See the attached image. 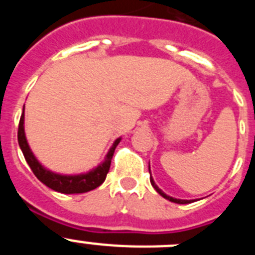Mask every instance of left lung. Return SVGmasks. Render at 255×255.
<instances>
[{
    "label": "left lung",
    "instance_id": "obj_1",
    "mask_svg": "<svg viewBox=\"0 0 255 255\" xmlns=\"http://www.w3.org/2000/svg\"><path fill=\"white\" fill-rule=\"evenodd\" d=\"M149 173H150V166H149ZM150 184H152V186H153V188L155 189V191H157V193H158L159 195H162V197H163L164 199L170 200V202H172V203H177V204H188V203H191V202H194V200L177 199V198H172V197H170V195H167V194H166V193H163V191H162L161 189L158 188V186L155 185V182H154V180H153L152 175H150Z\"/></svg>",
    "mask_w": 255,
    "mask_h": 255
}]
</instances>
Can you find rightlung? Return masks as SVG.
I'll use <instances>...</instances> for the list:
<instances>
[{
    "instance_id": "1",
    "label": "right lung",
    "mask_w": 255,
    "mask_h": 255,
    "mask_svg": "<svg viewBox=\"0 0 255 255\" xmlns=\"http://www.w3.org/2000/svg\"><path fill=\"white\" fill-rule=\"evenodd\" d=\"M24 121H25V117H24V108H22V114L19 123V131H17V140H19L20 149H21L22 154L25 157V161L28 162L29 167L31 168V171L34 172V175L39 181L43 182L44 185L51 188L52 190L64 193V194L87 193V191H91L102 185V182L105 181L106 176H107L110 166H111V159L112 155H114L115 148L121 141V136L114 141L111 148L108 149L107 154L105 155V159L97 167L92 168L88 172L75 173V175H64V173L53 172V171L48 170L38 161L33 150L29 147L28 140H26Z\"/></svg>"
}]
</instances>
